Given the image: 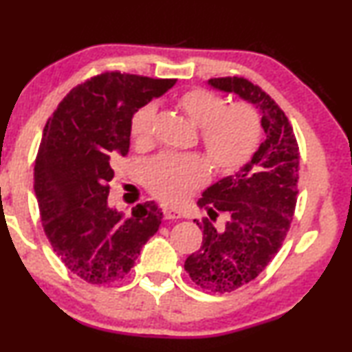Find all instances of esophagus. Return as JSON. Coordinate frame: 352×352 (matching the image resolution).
<instances>
[{
    "label": "esophagus",
    "mask_w": 352,
    "mask_h": 352,
    "mask_svg": "<svg viewBox=\"0 0 352 352\" xmlns=\"http://www.w3.org/2000/svg\"><path fill=\"white\" fill-rule=\"evenodd\" d=\"M162 214H164V219L166 220H177V219H182V214L178 212L174 207H169V206H164L162 207Z\"/></svg>",
    "instance_id": "1"
}]
</instances>
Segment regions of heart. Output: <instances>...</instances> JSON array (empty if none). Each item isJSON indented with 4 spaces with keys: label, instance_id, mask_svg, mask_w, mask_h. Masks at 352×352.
Returning a JSON list of instances; mask_svg holds the SVG:
<instances>
[{
    "label": "heart",
    "instance_id": "1",
    "mask_svg": "<svg viewBox=\"0 0 352 352\" xmlns=\"http://www.w3.org/2000/svg\"><path fill=\"white\" fill-rule=\"evenodd\" d=\"M188 120L201 127L202 146L214 169L231 174L241 169L260 143L258 115L247 103H231L207 89H192L178 98ZM155 105L133 113L131 135L137 145H148L155 133ZM209 166L199 155H162L150 162L145 172L146 188L161 201L180 204L204 185Z\"/></svg>",
    "mask_w": 352,
    "mask_h": 352
}]
</instances>
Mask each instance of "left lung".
<instances>
[{
  "label": "left lung",
  "mask_w": 352,
  "mask_h": 352,
  "mask_svg": "<svg viewBox=\"0 0 352 352\" xmlns=\"http://www.w3.org/2000/svg\"><path fill=\"white\" fill-rule=\"evenodd\" d=\"M209 86L254 103L265 131L252 160L197 201L212 220L223 212L228 221L221 231L207 219L197 221L204 237L185 271L201 289L225 294L254 280L279 252L296 206L300 153L285 113L258 86L237 76L212 78Z\"/></svg>",
  "instance_id": "obj_1"
}]
</instances>
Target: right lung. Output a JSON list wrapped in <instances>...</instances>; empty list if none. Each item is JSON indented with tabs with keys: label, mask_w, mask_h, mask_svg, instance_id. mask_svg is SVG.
Masks as SVG:
<instances>
[{
	"label": "right lung",
	"mask_w": 352,
	"mask_h": 352,
	"mask_svg": "<svg viewBox=\"0 0 352 352\" xmlns=\"http://www.w3.org/2000/svg\"><path fill=\"white\" fill-rule=\"evenodd\" d=\"M175 82L102 73L73 87L46 122L34 162L43 228L62 263L89 284L121 280L160 230L155 202L124 217L108 206V183L113 157L129 153L133 113Z\"/></svg>",
	"instance_id": "right-lung-1"
}]
</instances>
